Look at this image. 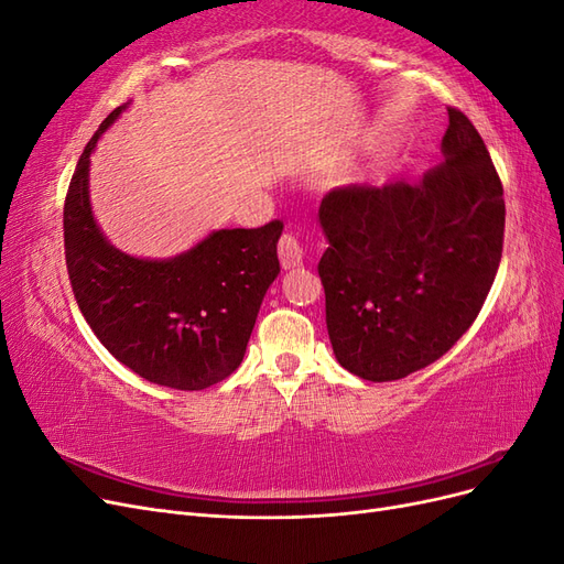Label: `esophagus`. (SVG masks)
Instances as JSON below:
<instances>
[{
    "label": "esophagus",
    "mask_w": 564,
    "mask_h": 564,
    "mask_svg": "<svg viewBox=\"0 0 564 564\" xmlns=\"http://www.w3.org/2000/svg\"><path fill=\"white\" fill-rule=\"evenodd\" d=\"M278 253H280V263H282L284 270H294V268L303 265L305 249L299 240V235H294V232H286V235L280 237Z\"/></svg>",
    "instance_id": "obj_1"
}]
</instances>
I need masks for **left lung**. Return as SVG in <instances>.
I'll use <instances>...</instances> for the list:
<instances>
[{"label":"left lung","instance_id":"left-lung-1","mask_svg":"<svg viewBox=\"0 0 564 564\" xmlns=\"http://www.w3.org/2000/svg\"><path fill=\"white\" fill-rule=\"evenodd\" d=\"M445 162L421 181L336 187L319 204L317 272L340 367L398 381L464 336L497 278L503 185L470 119L449 108Z\"/></svg>","mask_w":564,"mask_h":564}]
</instances>
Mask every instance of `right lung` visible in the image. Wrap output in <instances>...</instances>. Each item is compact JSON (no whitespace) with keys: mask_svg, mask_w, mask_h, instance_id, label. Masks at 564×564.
Listing matches in <instances>:
<instances>
[{"mask_svg":"<svg viewBox=\"0 0 564 564\" xmlns=\"http://www.w3.org/2000/svg\"><path fill=\"white\" fill-rule=\"evenodd\" d=\"M124 106L84 148L63 207L65 265L84 319L100 344L141 379L204 390L242 365L256 315L278 278L282 220L218 230L169 261L117 251L89 204V158Z\"/></svg>","mask_w":564,"mask_h":564,"instance_id":"obj_1","label":"right lung"}]
</instances>
